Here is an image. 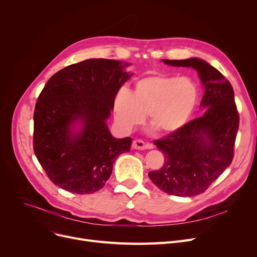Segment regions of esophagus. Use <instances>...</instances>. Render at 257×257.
<instances>
[{"instance_id": "obj_1", "label": "esophagus", "mask_w": 257, "mask_h": 257, "mask_svg": "<svg viewBox=\"0 0 257 257\" xmlns=\"http://www.w3.org/2000/svg\"><path fill=\"white\" fill-rule=\"evenodd\" d=\"M153 145L149 143H144L141 140H136L132 143V148L136 150H146V149H153Z\"/></svg>"}]
</instances>
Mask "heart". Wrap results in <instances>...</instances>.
I'll return each mask as SVG.
<instances>
[{"label": "heart", "instance_id": "heart-1", "mask_svg": "<svg viewBox=\"0 0 257 257\" xmlns=\"http://www.w3.org/2000/svg\"><path fill=\"white\" fill-rule=\"evenodd\" d=\"M198 89L191 79L151 75L140 79L132 93L121 89L114 99L116 124L130 131L142 124L148 114L149 124L159 133L182 128L193 114Z\"/></svg>", "mask_w": 257, "mask_h": 257}]
</instances>
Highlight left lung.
<instances>
[{
    "instance_id": "1",
    "label": "left lung",
    "mask_w": 257,
    "mask_h": 257,
    "mask_svg": "<svg viewBox=\"0 0 257 257\" xmlns=\"http://www.w3.org/2000/svg\"><path fill=\"white\" fill-rule=\"evenodd\" d=\"M161 61L197 71L204 87L200 107L205 110L202 116L154 142L163 151L165 163L148 175L169 195L193 197L205 192L232 161L239 123L234 91L215 67L200 58Z\"/></svg>"
}]
</instances>
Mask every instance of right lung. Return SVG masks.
Wrapping results in <instances>:
<instances>
[{"label":"right lung","instance_id":"add662e5","mask_svg":"<svg viewBox=\"0 0 257 257\" xmlns=\"http://www.w3.org/2000/svg\"><path fill=\"white\" fill-rule=\"evenodd\" d=\"M129 63L93 58L54 74L34 110V153L50 180L75 194L105 185L115 159L130 151L131 138L115 139L107 126Z\"/></svg>","mask_w":257,"mask_h":257}]
</instances>
